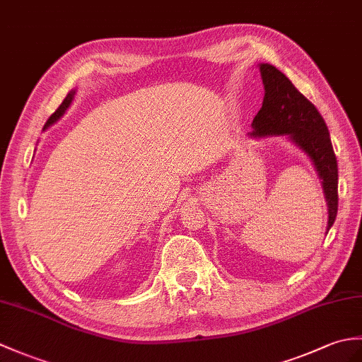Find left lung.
Here are the masks:
<instances>
[{"mask_svg":"<svg viewBox=\"0 0 362 362\" xmlns=\"http://www.w3.org/2000/svg\"><path fill=\"white\" fill-rule=\"evenodd\" d=\"M264 83V103L253 119L251 137L287 136L290 141L304 151L321 179L329 208L327 231L334 223L338 213V162L332 146L329 128L315 105L300 94L285 75L268 63L259 64Z\"/></svg>","mask_w":362,"mask_h":362,"instance_id":"left-lung-1","label":"left lung"}]
</instances>
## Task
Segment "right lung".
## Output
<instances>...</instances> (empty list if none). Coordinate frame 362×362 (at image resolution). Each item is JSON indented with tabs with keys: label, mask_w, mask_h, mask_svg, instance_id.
I'll list each match as a JSON object with an SVG mask.
<instances>
[{
	"label": "right lung",
	"mask_w": 362,
	"mask_h": 362,
	"mask_svg": "<svg viewBox=\"0 0 362 362\" xmlns=\"http://www.w3.org/2000/svg\"><path fill=\"white\" fill-rule=\"evenodd\" d=\"M75 92H77V90H75V89H72V90L69 92V94H67V95H66V98L63 100V103H62L60 106H58V109H57V111H55V112H54L52 115H50V117H49V119H47V122H46V124H45V128H43V131H45V129H47V128H49V126H52L54 123H57L58 120H60V119H62V117L64 115V112L67 111V107H69V106H71V103L74 102Z\"/></svg>",
	"instance_id": "add662e5"
}]
</instances>
